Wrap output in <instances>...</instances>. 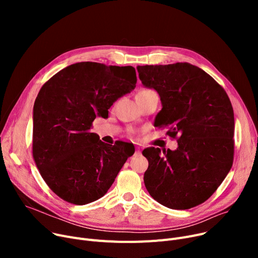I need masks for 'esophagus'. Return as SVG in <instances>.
<instances>
[{"mask_svg":"<svg viewBox=\"0 0 258 258\" xmlns=\"http://www.w3.org/2000/svg\"><path fill=\"white\" fill-rule=\"evenodd\" d=\"M140 154H141L140 147H139V146H136V151H135V156H139Z\"/></svg>","mask_w":258,"mask_h":258,"instance_id":"obj_1","label":"esophagus"}]
</instances>
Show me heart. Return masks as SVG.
Instances as JSON below:
<instances>
[{
  "label": "heart",
  "mask_w": 258,
  "mask_h": 258,
  "mask_svg": "<svg viewBox=\"0 0 258 258\" xmlns=\"http://www.w3.org/2000/svg\"><path fill=\"white\" fill-rule=\"evenodd\" d=\"M142 92H147V91H142Z\"/></svg>",
  "instance_id": "obj_1"
}]
</instances>
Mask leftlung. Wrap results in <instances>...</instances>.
<instances>
[{
  "label": "left lung",
  "mask_w": 258,
  "mask_h": 258,
  "mask_svg": "<svg viewBox=\"0 0 258 258\" xmlns=\"http://www.w3.org/2000/svg\"><path fill=\"white\" fill-rule=\"evenodd\" d=\"M145 88L160 96L157 127H168L177 150L148 147L144 184L161 205L185 210L208 200L232 167L234 114L225 90L188 62L138 66Z\"/></svg>",
  "instance_id": "8db88e82"
}]
</instances>
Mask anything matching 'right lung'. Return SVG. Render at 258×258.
Listing matches in <instances>:
<instances>
[{
  "label": "right lung",
  "instance_id": "obj_1",
  "mask_svg": "<svg viewBox=\"0 0 258 258\" xmlns=\"http://www.w3.org/2000/svg\"><path fill=\"white\" fill-rule=\"evenodd\" d=\"M132 66L76 62L40 89L33 106V158L51 190L75 205L103 197L134 153L90 133L96 117L136 88Z\"/></svg>",
  "mask_w": 258,
  "mask_h": 258
}]
</instances>
